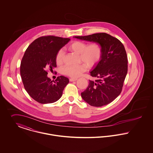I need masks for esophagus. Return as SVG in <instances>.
<instances>
[{
    "mask_svg": "<svg viewBox=\"0 0 153 153\" xmlns=\"http://www.w3.org/2000/svg\"><path fill=\"white\" fill-rule=\"evenodd\" d=\"M77 80V78H70V82H74V81H76Z\"/></svg>",
    "mask_w": 153,
    "mask_h": 153,
    "instance_id": "esophagus-1",
    "label": "esophagus"
}]
</instances>
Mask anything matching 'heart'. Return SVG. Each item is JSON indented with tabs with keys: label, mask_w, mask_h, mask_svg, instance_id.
<instances>
[{
	"label": "heart",
	"mask_w": 153,
	"mask_h": 153,
	"mask_svg": "<svg viewBox=\"0 0 153 153\" xmlns=\"http://www.w3.org/2000/svg\"><path fill=\"white\" fill-rule=\"evenodd\" d=\"M68 49L79 55L80 60L85 64L67 65L62 68L63 73L71 77H77L86 69V66L92 67L100 60L102 55L101 47L97 43L87 44L80 41H75L68 46ZM64 51L60 50L56 57L57 63L60 64L63 60Z\"/></svg>",
	"instance_id": "1"
}]
</instances>
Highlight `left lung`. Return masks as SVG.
Instances as JSON below:
<instances>
[{"label": "left lung", "mask_w": 153, "mask_h": 153, "mask_svg": "<svg viewBox=\"0 0 153 153\" xmlns=\"http://www.w3.org/2000/svg\"><path fill=\"white\" fill-rule=\"evenodd\" d=\"M74 37L97 43L102 49L100 62L90 72L96 80H89L87 88L81 93L82 97L94 107L110 103L121 93L127 73L128 60L123 45L117 38L105 33Z\"/></svg>", "instance_id": "obj_1"}]
</instances>
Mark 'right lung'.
<instances>
[{
	"mask_svg": "<svg viewBox=\"0 0 153 153\" xmlns=\"http://www.w3.org/2000/svg\"><path fill=\"white\" fill-rule=\"evenodd\" d=\"M70 40L42 36L34 40L25 51L20 64V76L25 90L36 102L52 103L62 97L69 82L68 78L60 76L51 81L46 70H53L56 67V54Z\"/></svg>",
	"mask_w": 153,
	"mask_h": 153,
	"instance_id": "add662e5",
	"label": "right lung"
}]
</instances>
